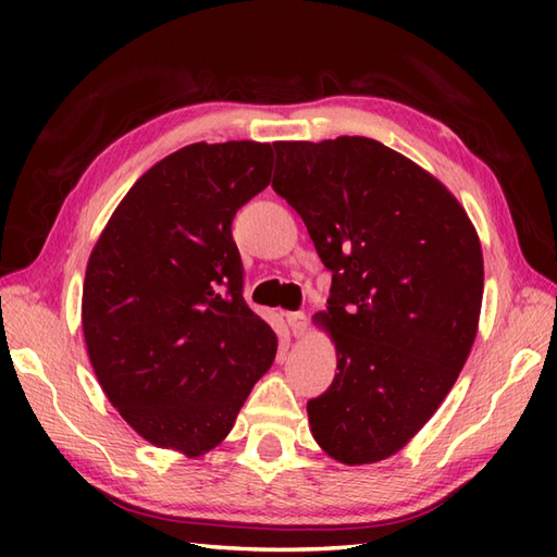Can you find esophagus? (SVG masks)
Returning <instances> with one entry per match:
<instances>
[{"label": "esophagus", "mask_w": 557, "mask_h": 557, "mask_svg": "<svg viewBox=\"0 0 557 557\" xmlns=\"http://www.w3.org/2000/svg\"><path fill=\"white\" fill-rule=\"evenodd\" d=\"M287 325H289L294 337H304L306 333H309V318H306L301 311L287 313Z\"/></svg>", "instance_id": "1"}]
</instances>
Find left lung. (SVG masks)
<instances>
[{
	"label": "left lung",
	"instance_id": "obj_1",
	"mask_svg": "<svg viewBox=\"0 0 557 557\" xmlns=\"http://www.w3.org/2000/svg\"><path fill=\"white\" fill-rule=\"evenodd\" d=\"M272 188L333 272L335 381L309 399L315 443L342 465L405 447L453 389L474 345L483 256L447 188L363 136L280 140Z\"/></svg>",
	"mask_w": 557,
	"mask_h": 557
}]
</instances>
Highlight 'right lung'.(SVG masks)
I'll use <instances>...</instances> for the list:
<instances>
[{"mask_svg": "<svg viewBox=\"0 0 557 557\" xmlns=\"http://www.w3.org/2000/svg\"><path fill=\"white\" fill-rule=\"evenodd\" d=\"M272 148L191 144L150 168L92 248L81 321L104 395L148 443L220 445L277 351L248 309L232 220L270 184Z\"/></svg>", "mask_w": 557, "mask_h": 557, "instance_id": "1", "label": "right lung"}]
</instances>
